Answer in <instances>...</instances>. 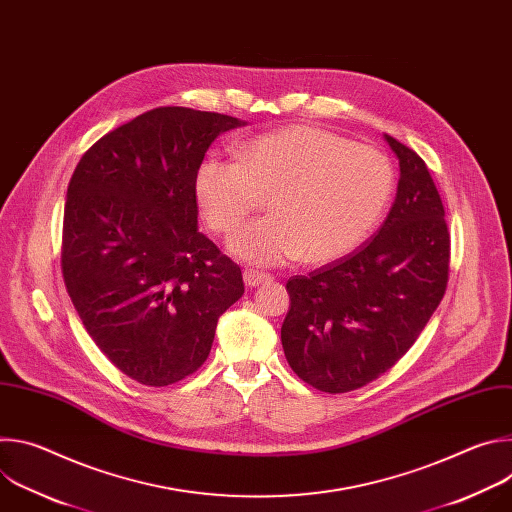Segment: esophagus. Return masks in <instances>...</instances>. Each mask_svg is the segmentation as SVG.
<instances>
[{
	"label": "esophagus",
	"instance_id": "obj_1",
	"mask_svg": "<svg viewBox=\"0 0 512 512\" xmlns=\"http://www.w3.org/2000/svg\"><path fill=\"white\" fill-rule=\"evenodd\" d=\"M273 277L269 273H263V271H255V269H245L243 271V281L247 287H257L261 283H267L271 281Z\"/></svg>",
	"mask_w": 512,
	"mask_h": 512
}]
</instances>
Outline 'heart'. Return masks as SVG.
Masks as SVG:
<instances>
[{
  "instance_id": "1",
  "label": "heart",
  "mask_w": 512,
  "mask_h": 512,
  "mask_svg": "<svg viewBox=\"0 0 512 512\" xmlns=\"http://www.w3.org/2000/svg\"><path fill=\"white\" fill-rule=\"evenodd\" d=\"M239 162L206 156L194 196L206 225L229 235L263 206L273 216L241 229L233 255L255 265H310L352 253L379 225L393 194V168L375 148L314 125H289L239 145Z\"/></svg>"
}]
</instances>
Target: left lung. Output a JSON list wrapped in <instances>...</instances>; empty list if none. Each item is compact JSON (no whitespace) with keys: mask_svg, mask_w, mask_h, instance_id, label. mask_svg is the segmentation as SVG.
<instances>
[{"mask_svg":"<svg viewBox=\"0 0 512 512\" xmlns=\"http://www.w3.org/2000/svg\"><path fill=\"white\" fill-rule=\"evenodd\" d=\"M399 160L395 202L373 241L285 287V358L302 381L348 393L375 381L413 346L440 306L450 233L425 162L385 133Z\"/></svg>","mask_w":512,"mask_h":512,"instance_id":"left-lung-1","label":"left lung"}]
</instances>
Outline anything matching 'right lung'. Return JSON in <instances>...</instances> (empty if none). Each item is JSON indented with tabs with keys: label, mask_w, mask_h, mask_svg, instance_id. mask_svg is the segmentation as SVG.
Returning a JSON list of instances; mask_svg holds the SVG:
<instances>
[{
	"label": "right lung",
	"mask_w": 512,
	"mask_h": 512,
	"mask_svg": "<svg viewBox=\"0 0 512 512\" xmlns=\"http://www.w3.org/2000/svg\"><path fill=\"white\" fill-rule=\"evenodd\" d=\"M245 121L158 107L103 135L64 204L62 273L101 352L129 379L166 387L198 371L216 322L243 294L237 263L198 231L194 174Z\"/></svg>",
	"instance_id": "right-lung-1"
}]
</instances>
